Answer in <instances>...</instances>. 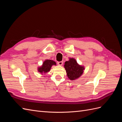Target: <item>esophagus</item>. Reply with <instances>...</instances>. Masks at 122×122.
Returning <instances> with one entry per match:
<instances>
[{
  "mask_svg": "<svg viewBox=\"0 0 122 122\" xmlns=\"http://www.w3.org/2000/svg\"><path fill=\"white\" fill-rule=\"evenodd\" d=\"M57 64L59 66H62V64H63V62H62V61H58V62H57Z\"/></svg>",
  "mask_w": 122,
  "mask_h": 122,
  "instance_id": "obj_1",
  "label": "esophagus"
}]
</instances>
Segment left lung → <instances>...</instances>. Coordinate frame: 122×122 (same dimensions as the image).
Masks as SVG:
<instances>
[{"mask_svg":"<svg viewBox=\"0 0 122 122\" xmlns=\"http://www.w3.org/2000/svg\"><path fill=\"white\" fill-rule=\"evenodd\" d=\"M64 68L67 73V75L71 80H74L82 75L84 67L79 65L75 58H70L68 61L65 62Z\"/></svg>","mask_w":122,"mask_h":122,"instance_id":"obj_1","label":"left lung"}]
</instances>
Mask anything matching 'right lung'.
<instances>
[{
    "label": "right lung",
    "instance_id": "obj_1",
    "mask_svg": "<svg viewBox=\"0 0 122 122\" xmlns=\"http://www.w3.org/2000/svg\"><path fill=\"white\" fill-rule=\"evenodd\" d=\"M56 66V64L54 61L50 60H46L43 62L42 65L38 68V71L41 74H46L50 71L52 66Z\"/></svg>",
    "mask_w": 122,
    "mask_h": 122
}]
</instances>
